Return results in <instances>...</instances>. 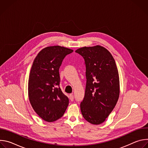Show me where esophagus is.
<instances>
[{
  "instance_id": "obj_1",
  "label": "esophagus",
  "mask_w": 148,
  "mask_h": 148,
  "mask_svg": "<svg viewBox=\"0 0 148 148\" xmlns=\"http://www.w3.org/2000/svg\"><path fill=\"white\" fill-rule=\"evenodd\" d=\"M69 98H70V99L71 101H73L74 100V95H73V94H70V95H69Z\"/></svg>"
}]
</instances>
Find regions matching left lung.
Segmentation results:
<instances>
[{
	"instance_id": "obj_1",
	"label": "left lung",
	"mask_w": 148,
	"mask_h": 148,
	"mask_svg": "<svg viewBox=\"0 0 148 148\" xmlns=\"http://www.w3.org/2000/svg\"><path fill=\"white\" fill-rule=\"evenodd\" d=\"M83 57L87 84L80 108L86 121L94 125L103 123L115 108L119 96V78L111 53L99 45L83 47L75 51Z\"/></svg>"
}]
</instances>
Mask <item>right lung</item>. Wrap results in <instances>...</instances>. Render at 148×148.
I'll list each match as a JSON object with an SVG mask.
<instances>
[{"label":"right lung","instance_id":"add662e5","mask_svg":"<svg viewBox=\"0 0 148 148\" xmlns=\"http://www.w3.org/2000/svg\"><path fill=\"white\" fill-rule=\"evenodd\" d=\"M73 50L60 46L42 49L34 60L28 81V95L32 108L44 121L51 122L64 115L68 97L59 87V69Z\"/></svg>","mask_w":148,"mask_h":148}]
</instances>
